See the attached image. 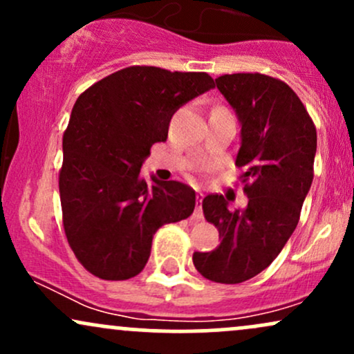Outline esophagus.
I'll return each instance as SVG.
<instances>
[{
    "label": "esophagus",
    "instance_id": "1",
    "mask_svg": "<svg viewBox=\"0 0 354 354\" xmlns=\"http://www.w3.org/2000/svg\"><path fill=\"white\" fill-rule=\"evenodd\" d=\"M203 198H205L203 196V193L196 194V208H194V213H193L194 219H203V206H201Z\"/></svg>",
    "mask_w": 354,
    "mask_h": 354
}]
</instances>
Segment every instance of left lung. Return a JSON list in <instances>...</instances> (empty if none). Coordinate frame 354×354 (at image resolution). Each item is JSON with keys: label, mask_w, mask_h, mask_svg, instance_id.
<instances>
[{"label": "left lung", "mask_w": 354, "mask_h": 354, "mask_svg": "<svg viewBox=\"0 0 354 354\" xmlns=\"http://www.w3.org/2000/svg\"><path fill=\"white\" fill-rule=\"evenodd\" d=\"M216 86L241 123L238 168H245L248 206L228 209L223 194H208L203 213L219 231L221 245L194 253L206 279L236 284L261 273L281 253L299 221L313 183L316 128L298 95L261 73L216 78Z\"/></svg>", "instance_id": "obj_1"}]
</instances>
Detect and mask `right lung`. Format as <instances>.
Returning a JSON list of instances; mask_svg holds the SVG:
<instances>
[{
	"mask_svg": "<svg viewBox=\"0 0 354 354\" xmlns=\"http://www.w3.org/2000/svg\"><path fill=\"white\" fill-rule=\"evenodd\" d=\"M211 88L208 73L129 66L78 96L63 135L59 198L64 234L91 274H140L154 233L193 213V188L154 178L149 188L140 169L176 109Z\"/></svg>",
	"mask_w": 354,
	"mask_h": 354,
	"instance_id": "add662e5",
	"label": "right lung"
}]
</instances>
